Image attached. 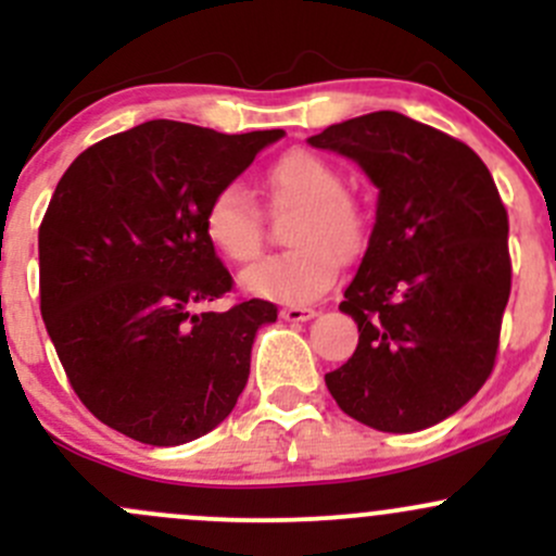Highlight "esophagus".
<instances>
[{"instance_id": "34e87169", "label": "esophagus", "mask_w": 556, "mask_h": 556, "mask_svg": "<svg viewBox=\"0 0 556 556\" xmlns=\"http://www.w3.org/2000/svg\"><path fill=\"white\" fill-rule=\"evenodd\" d=\"M314 314L317 312H314L312 306H282V309H279V317L288 319V323H306Z\"/></svg>"}]
</instances>
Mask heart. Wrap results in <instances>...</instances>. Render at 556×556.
<instances>
[{
	"label": "heart",
	"instance_id": "obj_1",
	"mask_svg": "<svg viewBox=\"0 0 556 556\" xmlns=\"http://www.w3.org/2000/svg\"><path fill=\"white\" fill-rule=\"evenodd\" d=\"M271 210H299L290 220L293 250L268 255L242 274L257 299L301 306L333 285L339 257L357 255L366 242V212L344 190V177L312 150H290L261 179ZM204 237L226 261L250 263L263 250V212L239 185H226L204 210Z\"/></svg>",
	"mask_w": 556,
	"mask_h": 556
}]
</instances>
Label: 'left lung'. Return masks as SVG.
I'll return each mask as SVG.
<instances>
[{
	"mask_svg": "<svg viewBox=\"0 0 556 556\" xmlns=\"http://www.w3.org/2000/svg\"><path fill=\"white\" fill-rule=\"evenodd\" d=\"M309 142L357 161L379 188L368 250L339 304L361 341L325 384L368 428H430L495 368L511 295L508 212L495 179L465 142L390 110L336 123Z\"/></svg>",
	"mask_w": 556,
	"mask_h": 556,
	"instance_id": "1",
	"label": "left lung"
}]
</instances>
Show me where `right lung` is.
<instances>
[{
	"mask_svg": "<svg viewBox=\"0 0 556 556\" xmlns=\"http://www.w3.org/2000/svg\"><path fill=\"white\" fill-rule=\"evenodd\" d=\"M282 134L148 121L83 150L59 179L39 226V309L99 422L177 446L233 412L252 339L277 306L201 309L233 290L204 210Z\"/></svg>",
	"mask_w": 556,
	"mask_h": 556,
	"instance_id": "1",
	"label": "right lung"
}]
</instances>
